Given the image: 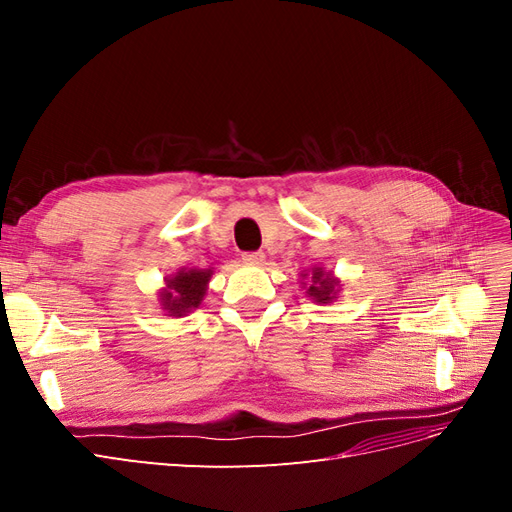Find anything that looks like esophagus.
I'll use <instances>...</instances> for the list:
<instances>
[{"label":"esophagus","mask_w":512,"mask_h":512,"mask_svg":"<svg viewBox=\"0 0 512 512\" xmlns=\"http://www.w3.org/2000/svg\"><path fill=\"white\" fill-rule=\"evenodd\" d=\"M241 260L245 262V265H262V262H265V254H262V252H245L241 256Z\"/></svg>","instance_id":"obj_1"}]
</instances>
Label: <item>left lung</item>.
Masks as SVG:
<instances>
[{
	"instance_id": "obj_1",
	"label": "left lung",
	"mask_w": 512,
	"mask_h": 512,
	"mask_svg": "<svg viewBox=\"0 0 512 512\" xmlns=\"http://www.w3.org/2000/svg\"><path fill=\"white\" fill-rule=\"evenodd\" d=\"M307 273H303L305 277ZM337 288L339 280L333 277V273H324L320 267H314L309 273V286H307V297L314 299L316 303H331L337 299Z\"/></svg>"
}]
</instances>
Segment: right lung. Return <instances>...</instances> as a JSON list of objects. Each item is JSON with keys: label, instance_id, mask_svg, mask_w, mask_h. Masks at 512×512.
Returning a JSON list of instances; mask_svg holds the SVG:
<instances>
[{"label": "right lung", "instance_id": "obj_1", "mask_svg": "<svg viewBox=\"0 0 512 512\" xmlns=\"http://www.w3.org/2000/svg\"><path fill=\"white\" fill-rule=\"evenodd\" d=\"M211 275V269H181L173 277H166V288L160 292L164 312L175 318L190 314L203 303Z\"/></svg>", "mask_w": 512, "mask_h": 512}]
</instances>
